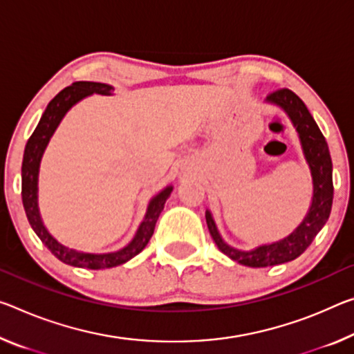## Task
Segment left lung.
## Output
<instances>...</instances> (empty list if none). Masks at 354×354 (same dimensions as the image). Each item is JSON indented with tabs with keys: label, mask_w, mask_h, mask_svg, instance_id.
I'll list each match as a JSON object with an SVG mask.
<instances>
[{
	"label": "left lung",
	"mask_w": 354,
	"mask_h": 354,
	"mask_svg": "<svg viewBox=\"0 0 354 354\" xmlns=\"http://www.w3.org/2000/svg\"><path fill=\"white\" fill-rule=\"evenodd\" d=\"M266 102L280 106L288 115L296 132H298L302 153H304L308 168H310L313 197L304 221L299 223V227L293 233L288 234L287 238L277 241V243L260 245V248L252 250H238L230 248L222 239L221 233H218L212 214L209 211H206L207 230H209L218 250L232 258V260L238 261L239 265L250 268L276 266L298 258L312 244L319 230L328 222L334 198L333 160H330L326 138L323 137L322 131H319L315 120L312 118L310 111L307 110L306 104L287 88L277 89V91L269 94Z\"/></svg>",
	"instance_id": "left-lung-1"
}]
</instances>
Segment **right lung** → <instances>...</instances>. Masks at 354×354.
<instances>
[{
	"instance_id": "1",
	"label": "right lung",
	"mask_w": 354,
	"mask_h": 354,
	"mask_svg": "<svg viewBox=\"0 0 354 354\" xmlns=\"http://www.w3.org/2000/svg\"><path fill=\"white\" fill-rule=\"evenodd\" d=\"M113 91V86L105 85V83L97 82H75L71 86L64 88L56 96L50 100L46 111L39 121L37 127L32 132V136L28 140L24 154V164H21V201H24V207L30 222L31 228L39 239L46 244V248L52 252V254L61 260L66 265L77 266V268H86V269H105L113 268L118 265H122L131 260V258L140 254L147 244L149 243L151 236L154 233V227L157 218H159L162 209H164L167 198L170 197L173 187L167 186L162 192H159L156 197L151 198L148 205L147 216H145L143 222L140 223L136 236L129 243L126 248H122L116 252H109V254H89V252H80L66 248V245L59 244L48 230L44 225L41 214H39L37 207V176H39V165H41V159L44 151H46L47 145L52 138L56 127L63 120L64 115L69 111L77 102H80L83 97L91 96V94H102V96H110Z\"/></svg>"
}]
</instances>
